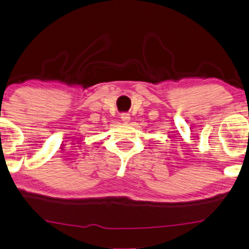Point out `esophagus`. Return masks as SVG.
I'll return each instance as SVG.
<instances>
[{"label": "esophagus", "mask_w": 249, "mask_h": 249, "mask_svg": "<svg viewBox=\"0 0 249 249\" xmlns=\"http://www.w3.org/2000/svg\"><path fill=\"white\" fill-rule=\"evenodd\" d=\"M121 120L124 122H128L129 120H130V115H129V113H122Z\"/></svg>", "instance_id": "obj_1"}]
</instances>
